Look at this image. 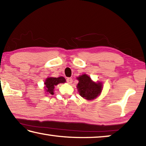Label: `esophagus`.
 I'll return each mask as SVG.
<instances>
[{"label": "esophagus", "instance_id": "1", "mask_svg": "<svg viewBox=\"0 0 146 146\" xmlns=\"http://www.w3.org/2000/svg\"><path fill=\"white\" fill-rule=\"evenodd\" d=\"M66 81H67V82L68 84H71L73 82V79L71 78H68L67 79H66Z\"/></svg>", "mask_w": 146, "mask_h": 146}]
</instances>
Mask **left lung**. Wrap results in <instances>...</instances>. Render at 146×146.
Listing matches in <instances>:
<instances>
[{
  "label": "left lung",
  "mask_w": 146,
  "mask_h": 146,
  "mask_svg": "<svg viewBox=\"0 0 146 146\" xmlns=\"http://www.w3.org/2000/svg\"><path fill=\"white\" fill-rule=\"evenodd\" d=\"M76 79L78 80L76 88L79 95L82 98L87 100H91L100 95L103 88L101 82H94L90 76L86 74L80 75L76 77Z\"/></svg>",
  "instance_id": "1"
}]
</instances>
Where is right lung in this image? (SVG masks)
<instances>
[{
	"label": "right lung",
	"instance_id": "add662e5",
	"mask_svg": "<svg viewBox=\"0 0 146 146\" xmlns=\"http://www.w3.org/2000/svg\"><path fill=\"white\" fill-rule=\"evenodd\" d=\"M66 79L63 76L59 77H48L44 82V90L46 95H53L54 89L58 84L66 82Z\"/></svg>",
	"mask_w": 146,
	"mask_h": 146
}]
</instances>
